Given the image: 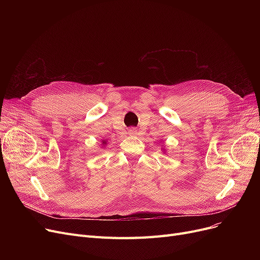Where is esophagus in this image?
Here are the masks:
<instances>
[{
	"instance_id": "obj_1",
	"label": "esophagus",
	"mask_w": 260,
	"mask_h": 260,
	"mask_svg": "<svg viewBox=\"0 0 260 260\" xmlns=\"http://www.w3.org/2000/svg\"><path fill=\"white\" fill-rule=\"evenodd\" d=\"M136 134V129L135 128H129L128 129V135H135Z\"/></svg>"
}]
</instances>
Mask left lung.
<instances>
[{
	"instance_id": "obj_1",
	"label": "left lung",
	"mask_w": 260,
	"mask_h": 260,
	"mask_svg": "<svg viewBox=\"0 0 260 260\" xmlns=\"http://www.w3.org/2000/svg\"><path fill=\"white\" fill-rule=\"evenodd\" d=\"M163 151H165V149H163Z\"/></svg>"
}]
</instances>
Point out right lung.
I'll return each instance as SVG.
<instances>
[{"instance_id":"right-lung-1","label":"right lung","mask_w":260,"mask_h":260,"mask_svg":"<svg viewBox=\"0 0 260 260\" xmlns=\"http://www.w3.org/2000/svg\"><path fill=\"white\" fill-rule=\"evenodd\" d=\"M102 144H104V145H105V144H106V141H105V140H103V141H102Z\"/></svg>"}]
</instances>
